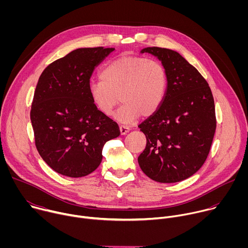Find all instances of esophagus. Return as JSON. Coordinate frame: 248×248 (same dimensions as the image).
<instances>
[{
  "mask_svg": "<svg viewBox=\"0 0 248 248\" xmlns=\"http://www.w3.org/2000/svg\"><path fill=\"white\" fill-rule=\"evenodd\" d=\"M129 130H130L129 127H127V126H125V125H120V131H121V134H122V135L126 134Z\"/></svg>",
  "mask_w": 248,
  "mask_h": 248,
  "instance_id": "34e87169",
  "label": "esophagus"
}]
</instances>
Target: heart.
I'll list each match as a JSON object with an SVG mask.
<instances>
[{"label":"heart","instance_id":"heart-1","mask_svg":"<svg viewBox=\"0 0 248 248\" xmlns=\"http://www.w3.org/2000/svg\"><path fill=\"white\" fill-rule=\"evenodd\" d=\"M100 80L91 81L88 93L95 108L110 117L123 102L117 119L129 124L141 115L155 114L163 103L167 74L163 64L153 59L136 55H122L106 64Z\"/></svg>","mask_w":248,"mask_h":248}]
</instances>
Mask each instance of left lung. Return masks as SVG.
Listing matches in <instances>:
<instances>
[{
	"label": "left lung",
	"mask_w": 248,
	"mask_h": 248,
	"mask_svg": "<svg viewBox=\"0 0 248 248\" xmlns=\"http://www.w3.org/2000/svg\"><path fill=\"white\" fill-rule=\"evenodd\" d=\"M165 67L168 86L162 105L138 127L146 147L138 157L143 172L158 183H178L206 161L217 121L214 98L206 79L178 52L148 47Z\"/></svg>",
	"instance_id": "1"
}]
</instances>
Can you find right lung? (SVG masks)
<instances>
[{"label": "right lung", "mask_w": 248, "mask_h": 248, "mask_svg": "<svg viewBox=\"0 0 248 248\" xmlns=\"http://www.w3.org/2000/svg\"><path fill=\"white\" fill-rule=\"evenodd\" d=\"M115 48H80L50 63L41 74L31 105L35 145L55 171L80 178L102 161L119 125L93 105L88 85L93 70Z\"/></svg>", "instance_id": "1"}]
</instances>
